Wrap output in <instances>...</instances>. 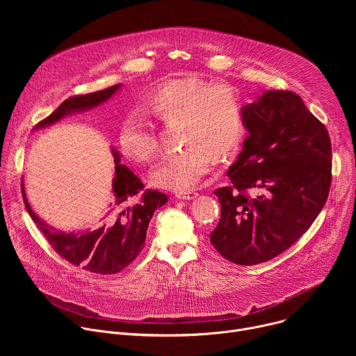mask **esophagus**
Segmentation results:
<instances>
[{
  "mask_svg": "<svg viewBox=\"0 0 356 356\" xmlns=\"http://www.w3.org/2000/svg\"><path fill=\"white\" fill-rule=\"evenodd\" d=\"M197 195H198V193H195V191H193V190L176 193V197H177L179 200H188V201H190V200H194Z\"/></svg>",
  "mask_w": 356,
  "mask_h": 356,
  "instance_id": "1",
  "label": "esophagus"
}]
</instances>
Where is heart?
Masks as SVG:
<instances>
[{"label": "heart", "instance_id": "b5f03b06", "mask_svg": "<svg viewBox=\"0 0 356 356\" xmlns=\"http://www.w3.org/2000/svg\"><path fill=\"white\" fill-rule=\"evenodd\" d=\"M145 110L168 125L180 122L179 142L186 147L166 155L150 172L156 187L186 191L198 184L211 165L232 156L245 136L243 104L236 90L197 79L173 80L145 101ZM120 142L127 154L149 162L159 140L147 117L135 111L122 122Z\"/></svg>", "mask_w": 356, "mask_h": 356}]
</instances>
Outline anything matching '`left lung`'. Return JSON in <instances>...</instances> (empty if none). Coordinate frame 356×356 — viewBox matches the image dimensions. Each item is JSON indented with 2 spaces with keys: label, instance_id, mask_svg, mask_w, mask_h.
Masks as SVG:
<instances>
[{
  "label": "left lung",
  "instance_id": "1",
  "mask_svg": "<svg viewBox=\"0 0 356 356\" xmlns=\"http://www.w3.org/2000/svg\"><path fill=\"white\" fill-rule=\"evenodd\" d=\"M248 136L216 190L221 218L210 241L236 265H258L290 248L323 210L331 186L325 127L291 91L265 90L243 106Z\"/></svg>",
  "mask_w": 356,
  "mask_h": 356
}]
</instances>
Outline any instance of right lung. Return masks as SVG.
I'll use <instances>...</instances> for the list:
<instances>
[{"mask_svg": "<svg viewBox=\"0 0 356 356\" xmlns=\"http://www.w3.org/2000/svg\"><path fill=\"white\" fill-rule=\"evenodd\" d=\"M121 87L122 84H117L91 94L67 98L55 113L40 121L33 129L50 127L65 117L86 113L104 104ZM111 154L115 163L113 198L99 221L90 229L66 232L49 225L32 210L24 180L21 184L25 207L49 243L70 264L99 275L117 273L139 255L154 213L168 202V195L163 193L156 190L142 191V181L121 163L120 152L111 147Z\"/></svg>", "mask_w": 356, "mask_h": 356, "instance_id": "1", "label": "right lung"}]
</instances>
